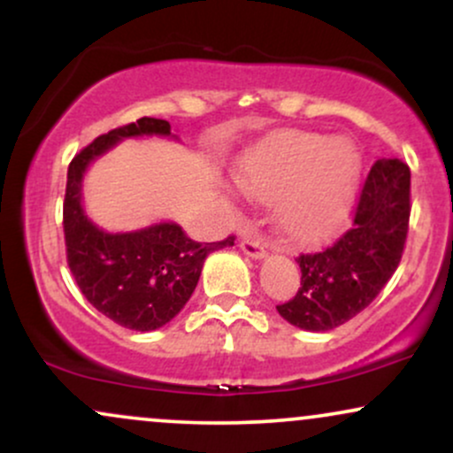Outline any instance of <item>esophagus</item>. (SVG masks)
<instances>
[{"mask_svg": "<svg viewBox=\"0 0 453 453\" xmlns=\"http://www.w3.org/2000/svg\"><path fill=\"white\" fill-rule=\"evenodd\" d=\"M241 249L247 253L249 257L262 259L264 256H266V247H264V242L256 236H244L241 241Z\"/></svg>", "mask_w": 453, "mask_h": 453, "instance_id": "34e87169", "label": "esophagus"}]
</instances>
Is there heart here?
Here are the masks:
<instances>
[{
  "label": "heart",
  "instance_id": "1",
  "mask_svg": "<svg viewBox=\"0 0 453 453\" xmlns=\"http://www.w3.org/2000/svg\"><path fill=\"white\" fill-rule=\"evenodd\" d=\"M360 155L349 140L289 134L247 155L238 183L259 202H277V221L292 241L326 236L349 212Z\"/></svg>",
  "mask_w": 453,
  "mask_h": 453
}]
</instances>
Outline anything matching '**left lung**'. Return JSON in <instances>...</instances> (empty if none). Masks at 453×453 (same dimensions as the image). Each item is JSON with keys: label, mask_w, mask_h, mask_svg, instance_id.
I'll list each match as a JSON object with an SVG mask.
<instances>
[{"label": "left lung", "mask_w": 453, "mask_h": 453, "mask_svg": "<svg viewBox=\"0 0 453 453\" xmlns=\"http://www.w3.org/2000/svg\"><path fill=\"white\" fill-rule=\"evenodd\" d=\"M411 215V170L403 159H377L364 180L351 227L334 242L296 257L300 288L279 304L303 330H334L362 313L396 273Z\"/></svg>", "instance_id": "8db88e82"}]
</instances>
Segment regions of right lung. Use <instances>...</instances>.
I'll list each match as a JSON object with an SVG mask.
<instances>
[{
	"mask_svg": "<svg viewBox=\"0 0 453 453\" xmlns=\"http://www.w3.org/2000/svg\"><path fill=\"white\" fill-rule=\"evenodd\" d=\"M153 134L170 136V123L142 117L97 136L70 161L64 200L65 256L78 289L102 315L136 332L157 330L179 315L194 294L206 256L234 244V236L196 242L176 223L108 234L87 219L81 206L87 165L121 138Z\"/></svg>",
	"mask_w": 453,
	"mask_h": 453,
	"instance_id": "1",
	"label": "right lung"
}]
</instances>
